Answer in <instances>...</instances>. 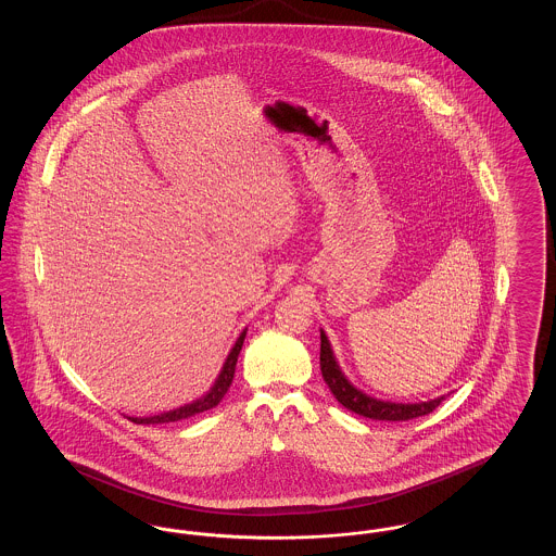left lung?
Wrapping results in <instances>:
<instances>
[{"label":"left lung","instance_id":"obj_1","mask_svg":"<svg viewBox=\"0 0 556 556\" xmlns=\"http://www.w3.org/2000/svg\"><path fill=\"white\" fill-rule=\"evenodd\" d=\"M320 372H323V379L329 386L331 394L344 408L361 415V417L375 419V421L417 419V417L433 413L442 404V400H446V396H440L429 400V402H419V404H402V402H383V400L363 394L345 379L344 372L340 370L336 358H333L329 340L323 331H320Z\"/></svg>","mask_w":556,"mask_h":556}]
</instances>
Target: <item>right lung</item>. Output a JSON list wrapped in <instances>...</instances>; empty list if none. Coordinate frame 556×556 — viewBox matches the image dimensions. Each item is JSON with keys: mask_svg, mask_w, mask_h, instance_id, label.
I'll use <instances>...</instances> for the list:
<instances>
[{"mask_svg": "<svg viewBox=\"0 0 556 556\" xmlns=\"http://www.w3.org/2000/svg\"><path fill=\"white\" fill-rule=\"evenodd\" d=\"M243 340H245V331L239 336L238 342H236L233 350L229 352V356H227V361H225V365H223V370H220L216 383L212 386V390L206 396L200 397V400H195V402H191V404H186V406H181V408L162 413V415L143 417V419L129 417V419H131L132 424L139 425L173 424V421H181V419H187V417H193V415H200V413H204V410L214 408V406L223 400V396L227 394V390H229V386H231V381H233V372H236L239 350H241V345H243Z\"/></svg>", "mask_w": 556, "mask_h": 556, "instance_id": "add662e5", "label": "right lung"}]
</instances>
